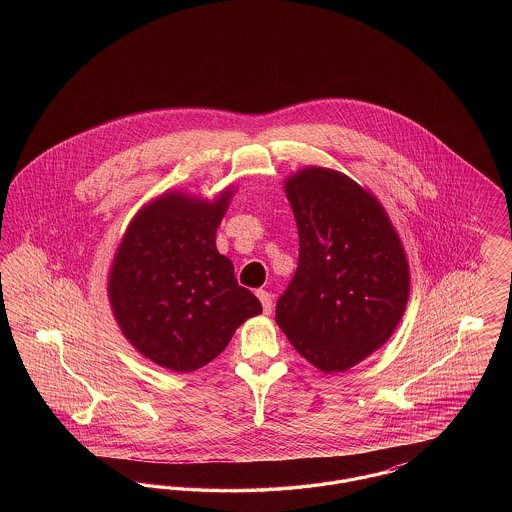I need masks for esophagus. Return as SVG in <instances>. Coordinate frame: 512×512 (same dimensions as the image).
Returning <instances> with one entry per match:
<instances>
[{
	"instance_id": "34e87169",
	"label": "esophagus",
	"mask_w": 512,
	"mask_h": 512,
	"mask_svg": "<svg viewBox=\"0 0 512 512\" xmlns=\"http://www.w3.org/2000/svg\"><path fill=\"white\" fill-rule=\"evenodd\" d=\"M255 293H257V297H259V301L263 305V313L270 315L272 313V295L267 290H257Z\"/></svg>"
}]
</instances>
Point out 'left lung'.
Masks as SVG:
<instances>
[{"instance_id": "1", "label": "left lung", "mask_w": 512, "mask_h": 512, "mask_svg": "<svg viewBox=\"0 0 512 512\" xmlns=\"http://www.w3.org/2000/svg\"><path fill=\"white\" fill-rule=\"evenodd\" d=\"M299 261L276 303L293 349L343 372L384 345L405 313L409 263L374 195L341 172L309 167L286 182Z\"/></svg>"}]
</instances>
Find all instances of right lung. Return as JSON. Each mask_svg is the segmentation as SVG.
<instances>
[{
	"mask_svg": "<svg viewBox=\"0 0 512 512\" xmlns=\"http://www.w3.org/2000/svg\"><path fill=\"white\" fill-rule=\"evenodd\" d=\"M228 199L230 190L213 203L161 195L130 222L113 261L109 299L122 334L174 372L211 363L236 328L263 311L217 251Z\"/></svg>",
	"mask_w": 512,
	"mask_h": 512,
	"instance_id": "right-lung-1",
	"label": "right lung"
}]
</instances>
